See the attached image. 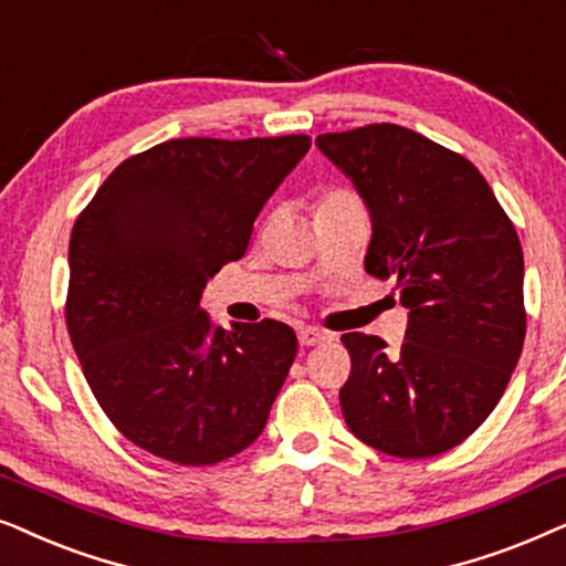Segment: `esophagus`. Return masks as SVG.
<instances>
[{
  "label": "esophagus",
  "instance_id": "obj_1",
  "mask_svg": "<svg viewBox=\"0 0 566 566\" xmlns=\"http://www.w3.org/2000/svg\"><path fill=\"white\" fill-rule=\"evenodd\" d=\"M297 338H300V344H303V346H318V344L326 342L328 334H326V331L313 328V326H300Z\"/></svg>",
  "mask_w": 566,
  "mask_h": 566
}]
</instances>
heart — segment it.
<instances>
[{
	"instance_id": "1",
	"label": "heart",
	"mask_w": 566,
	"mask_h": 566,
	"mask_svg": "<svg viewBox=\"0 0 566 566\" xmlns=\"http://www.w3.org/2000/svg\"><path fill=\"white\" fill-rule=\"evenodd\" d=\"M354 196L349 193V191H342V188H334V191H326L318 199V207L315 209H321V207H338V205H354Z\"/></svg>"
}]
</instances>
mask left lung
Returning a JSON list of instances; mask_svg holds the SVG:
<instances>
[{"label":"left lung","mask_w":566,"mask_h":566,"mask_svg":"<svg viewBox=\"0 0 566 566\" xmlns=\"http://www.w3.org/2000/svg\"><path fill=\"white\" fill-rule=\"evenodd\" d=\"M315 145L365 201V271L396 279L403 344L344 334L342 411L354 437L396 458L461 446L494 411L525 338L523 248L484 176L396 124L323 134Z\"/></svg>","instance_id":"8db88e82"}]
</instances>
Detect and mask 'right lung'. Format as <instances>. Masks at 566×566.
I'll use <instances>...</instances> for the list:
<instances>
[{
    "label": "right lung",
    "mask_w": 566,
    "mask_h": 566,
    "mask_svg": "<svg viewBox=\"0 0 566 566\" xmlns=\"http://www.w3.org/2000/svg\"><path fill=\"white\" fill-rule=\"evenodd\" d=\"M311 137L170 139L124 160L70 238L66 328L87 386L120 434L180 465H212L263 432L297 354L287 323L214 328L207 282Z\"/></svg>",
    "instance_id": "1"
}]
</instances>
